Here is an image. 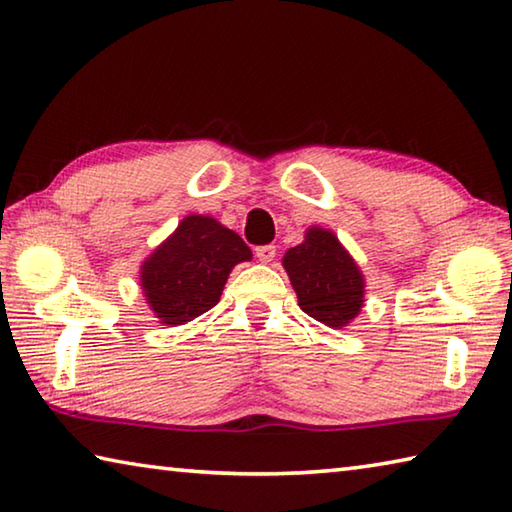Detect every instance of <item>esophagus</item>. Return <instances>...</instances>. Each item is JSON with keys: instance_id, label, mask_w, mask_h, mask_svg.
Instances as JSON below:
<instances>
[{"instance_id": "34e87169", "label": "esophagus", "mask_w": 512, "mask_h": 512, "mask_svg": "<svg viewBox=\"0 0 512 512\" xmlns=\"http://www.w3.org/2000/svg\"><path fill=\"white\" fill-rule=\"evenodd\" d=\"M275 253H277V248L275 246H259V248H255V255H257V259L262 264H268V262H273V257H275Z\"/></svg>"}]
</instances>
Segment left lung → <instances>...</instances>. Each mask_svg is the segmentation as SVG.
Masks as SVG:
<instances>
[{
  "instance_id": "8db88e82",
  "label": "left lung",
  "mask_w": 512,
  "mask_h": 512,
  "mask_svg": "<svg viewBox=\"0 0 512 512\" xmlns=\"http://www.w3.org/2000/svg\"><path fill=\"white\" fill-rule=\"evenodd\" d=\"M300 309L332 329L348 327L366 302V277L332 230L309 225L282 257Z\"/></svg>"
}]
</instances>
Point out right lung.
<instances>
[{
	"instance_id": "add662e5",
	"label": "right lung",
	"mask_w": 512,
	"mask_h": 512,
	"mask_svg": "<svg viewBox=\"0 0 512 512\" xmlns=\"http://www.w3.org/2000/svg\"><path fill=\"white\" fill-rule=\"evenodd\" d=\"M253 253L237 232L207 214H189L144 259L140 287L164 325H185L221 300L232 268Z\"/></svg>"
}]
</instances>
